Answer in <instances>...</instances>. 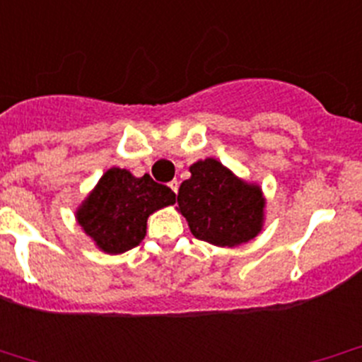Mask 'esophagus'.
Returning <instances> with one entry per match:
<instances>
[{
  "mask_svg": "<svg viewBox=\"0 0 362 362\" xmlns=\"http://www.w3.org/2000/svg\"><path fill=\"white\" fill-rule=\"evenodd\" d=\"M178 185H180V182H178V180H171L170 182V187H171V191L175 192V194L178 192Z\"/></svg>",
  "mask_w": 362,
  "mask_h": 362,
  "instance_id": "34e87169",
  "label": "esophagus"
}]
</instances>
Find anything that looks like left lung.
<instances>
[{
    "label": "left lung",
    "instance_id": "left-lung-1",
    "mask_svg": "<svg viewBox=\"0 0 362 362\" xmlns=\"http://www.w3.org/2000/svg\"><path fill=\"white\" fill-rule=\"evenodd\" d=\"M189 171L191 177L178 189L177 210L196 238L238 247L261 233L266 208L261 185L236 177L214 158L196 160Z\"/></svg>",
    "mask_w": 362,
    "mask_h": 362
}]
</instances>
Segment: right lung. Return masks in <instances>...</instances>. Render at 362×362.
I'll return each instance as SVG.
<instances>
[{
    "label": "right lung",
    "mask_w": 362,
    "mask_h": 362,
    "mask_svg": "<svg viewBox=\"0 0 362 362\" xmlns=\"http://www.w3.org/2000/svg\"><path fill=\"white\" fill-rule=\"evenodd\" d=\"M175 192L151 175L134 177L124 168H110L75 210L82 231L105 254H122L140 245L147 218L175 203Z\"/></svg>",
    "instance_id": "1"
}]
</instances>
